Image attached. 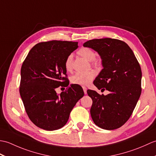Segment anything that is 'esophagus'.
<instances>
[{"label":"esophagus","instance_id":"esophagus-1","mask_svg":"<svg viewBox=\"0 0 156 156\" xmlns=\"http://www.w3.org/2000/svg\"><path fill=\"white\" fill-rule=\"evenodd\" d=\"M82 88H83L84 92V94H86L87 93V87H82Z\"/></svg>","mask_w":156,"mask_h":156}]
</instances>
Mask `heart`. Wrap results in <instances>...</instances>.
Here are the masks:
<instances>
[{"label": "heart", "mask_w": 156, "mask_h": 156, "mask_svg": "<svg viewBox=\"0 0 156 156\" xmlns=\"http://www.w3.org/2000/svg\"><path fill=\"white\" fill-rule=\"evenodd\" d=\"M78 54L83 58L86 59L88 61H90V65L92 67L97 68L101 65L100 59L95 58L96 53L92 49L83 47L80 48L78 51ZM72 60L73 55L72 54H69L65 60V68L68 72H71L72 70ZM95 74L94 72L90 71L86 73H76L73 75L70 81L72 84H77L80 86H87L88 85L90 82L93 80Z\"/></svg>", "instance_id": "1"}]
</instances>
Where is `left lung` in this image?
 I'll return each instance as SVG.
<instances>
[{"mask_svg":"<svg viewBox=\"0 0 156 156\" xmlns=\"http://www.w3.org/2000/svg\"><path fill=\"white\" fill-rule=\"evenodd\" d=\"M101 55L103 69L93 82L101 91L100 95L88 90L92 100L90 115L94 123L103 129L113 130L127 122L141 93V69L132 49L117 39L102 38L85 42Z\"/></svg>","mask_w":156,"mask_h":156,"instance_id":"1","label":"left lung"}]
</instances>
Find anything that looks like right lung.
Segmentation results:
<instances>
[{"mask_svg": "<svg viewBox=\"0 0 156 156\" xmlns=\"http://www.w3.org/2000/svg\"><path fill=\"white\" fill-rule=\"evenodd\" d=\"M78 47V42H40L32 48L23 63L20 95L29 118L39 128L53 131L64 127L72 108L84 96L77 84H72L59 96L55 91L69 85L65 60Z\"/></svg>", "mask_w": 156, "mask_h": 156, "instance_id": "1", "label": "right lung"}]
</instances>
